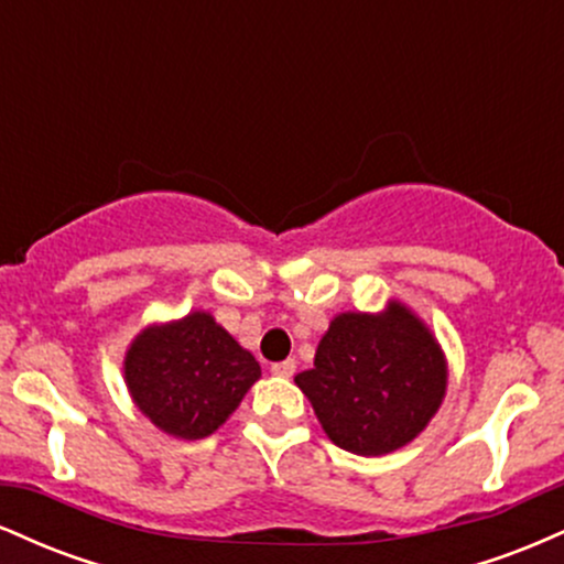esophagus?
I'll list each match as a JSON object with an SVG mask.
<instances>
[{
  "label": "esophagus",
  "mask_w": 564,
  "mask_h": 564,
  "mask_svg": "<svg viewBox=\"0 0 564 564\" xmlns=\"http://www.w3.org/2000/svg\"><path fill=\"white\" fill-rule=\"evenodd\" d=\"M270 371L275 373V377H294V371H296V360L294 358H289V360H281V364H273L270 366Z\"/></svg>",
  "instance_id": "34e87169"
}]
</instances>
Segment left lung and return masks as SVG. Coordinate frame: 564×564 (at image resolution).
Masks as SVG:
<instances>
[{
	"mask_svg": "<svg viewBox=\"0 0 564 564\" xmlns=\"http://www.w3.org/2000/svg\"><path fill=\"white\" fill-rule=\"evenodd\" d=\"M334 445L384 456L416 440L448 390V358L432 328L390 300L379 313L334 315L310 371L294 377Z\"/></svg>",
	"mask_w": 564,
	"mask_h": 564,
	"instance_id": "left-lung-1",
	"label": "left lung"
}]
</instances>
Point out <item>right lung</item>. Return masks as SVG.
Returning a JSON list of instances; mask_svg holds the SVG:
<instances>
[{"label":"right lung","instance_id":"1","mask_svg":"<svg viewBox=\"0 0 564 564\" xmlns=\"http://www.w3.org/2000/svg\"><path fill=\"white\" fill-rule=\"evenodd\" d=\"M260 377L254 355L206 310L148 323L124 355L132 403L148 422L177 440L217 432Z\"/></svg>","mask_w":564,"mask_h":564}]
</instances>
